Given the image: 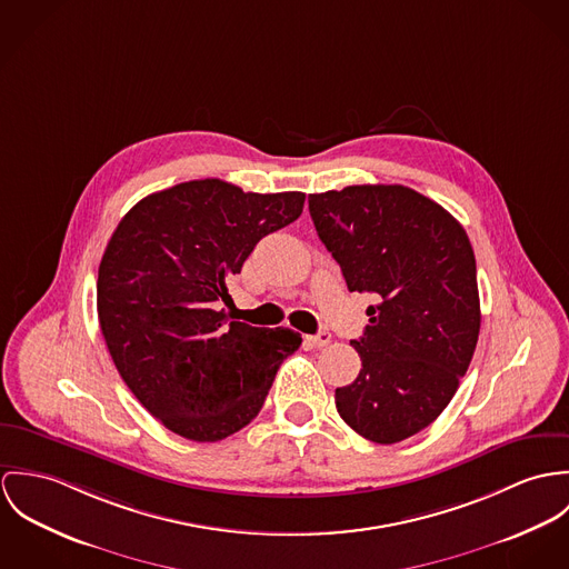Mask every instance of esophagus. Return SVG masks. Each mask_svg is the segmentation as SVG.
I'll use <instances>...</instances> for the list:
<instances>
[{
	"label": "esophagus",
	"instance_id": "1",
	"mask_svg": "<svg viewBox=\"0 0 569 569\" xmlns=\"http://www.w3.org/2000/svg\"><path fill=\"white\" fill-rule=\"evenodd\" d=\"M331 340V333L329 331H318L316 336H308V342L315 345V347H327Z\"/></svg>",
	"mask_w": 569,
	"mask_h": 569
}]
</instances>
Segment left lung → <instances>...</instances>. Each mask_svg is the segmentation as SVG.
<instances>
[{
	"mask_svg": "<svg viewBox=\"0 0 569 569\" xmlns=\"http://www.w3.org/2000/svg\"><path fill=\"white\" fill-rule=\"evenodd\" d=\"M316 233L349 292H371L369 325L351 340L362 369L336 388L349 428L379 445L428 428L458 390L480 333L476 257L462 224L403 186L310 193Z\"/></svg>",
	"mask_w": 569,
	"mask_h": 569,
	"instance_id": "1",
	"label": "left lung"
}]
</instances>
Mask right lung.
Wrapping results in <instances>:
<instances>
[{"instance_id":"add662e5","label":"right lung","mask_w":569,"mask_h":569,"mask_svg":"<svg viewBox=\"0 0 569 569\" xmlns=\"http://www.w3.org/2000/svg\"><path fill=\"white\" fill-rule=\"evenodd\" d=\"M303 191L254 193L220 179L139 200L98 270V318L139 403L174 435L222 441L249 426L301 333L229 320L227 279L257 242L295 222Z\"/></svg>"}]
</instances>
